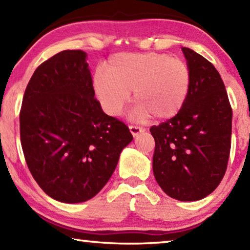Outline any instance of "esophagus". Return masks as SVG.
I'll return each mask as SVG.
<instances>
[{
  "mask_svg": "<svg viewBox=\"0 0 250 250\" xmlns=\"http://www.w3.org/2000/svg\"><path fill=\"white\" fill-rule=\"evenodd\" d=\"M129 129L133 137H137L138 134L145 131V128H142V126H138V125H129Z\"/></svg>",
  "mask_w": 250,
  "mask_h": 250,
  "instance_id": "1",
  "label": "esophagus"
}]
</instances>
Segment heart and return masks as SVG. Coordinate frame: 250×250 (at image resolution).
I'll list each match as a JSON object with an SVG mask.
<instances>
[{
    "mask_svg": "<svg viewBox=\"0 0 250 250\" xmlns=\"http://www.w3.org/2000/svg\"><path fill=\"white\" fill-rule=\"evenodd\" d=\"M189 88L187 63L166 53H119L93 75L94 93L112 117L121 113L133 91L134 117L169 120L184 106Z\"/></svg>",
    "mask_w": 250,
    "mask_h": 250,
    "instance_id": "heart-1",
    "label": "heart"
}]
</instances>
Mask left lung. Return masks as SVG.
<instances>
[{"instance_id":"8db88e82","label":"left lung","mask_w":250,"mask_h":250,"mask_svg":"<svg viewBox=\"0 0 250 250\" xmlns=\"http://www.w3.org/2000/svg\"><path fill=\"white\" fill-rule=\"evenodd\" d=\"M182 52L190 70L188 97L177 116L150 128L156 142L152 169L169 197L196 201L210 195L225 176L232 110L215 66L191 49Z\"/></svg>"}]
</instances>
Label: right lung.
Segmentation results:
<instances>
[{
  "mask_svg": "<svg viewBox=\"0 0 250 250\" xmlns=\"http://www.w3.org/2000/svg\"><path fill=\"white\" fill-rule=\"evenodd\" d=\"M85 59L81 50H65L39 65L20 112L27 167L47 196L66 204L96 196L133 139L94 98Z\"/></svg>",
  "mask_w": 250,
  "mask_h": 250,
  "instance_id": "right-lung-1",
  "label": "right lung"
}]
</instances>
